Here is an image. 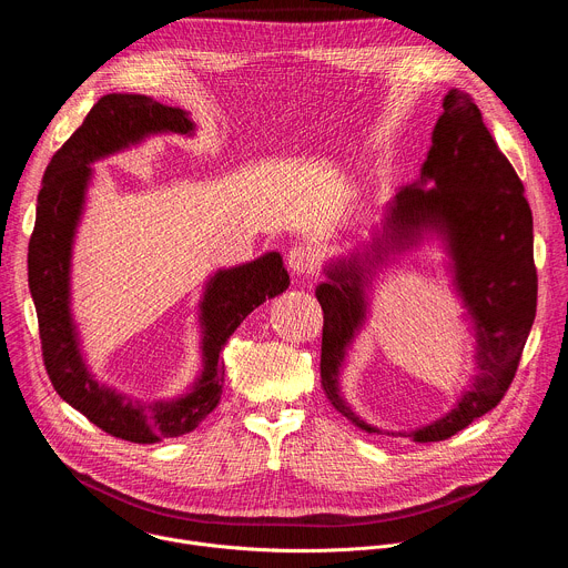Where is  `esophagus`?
<instances>
[{
    "label": "esophagus",
    "instance_id": "obj_1",
    "mask_svg": "<svg viewBox=\"0 0 568 568\" xmlns=\"http://www.w3.org/2000/svg\"><path fill=\"white\" fill-rule=\"evenodd\" d=\"M287 265L296 276H314L318 270V254L307 245H296L287 254Z\"/></svg>",
    "mask_w": 568,
    "mask_h": 568
}]
</instances>
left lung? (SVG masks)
<instances>
[{"instance_id":"1","label":"left lung","mask_w":568,"mask_h":568,"mask_svg":"<svg viewBox=\"0 0 568 568\" xmlns=\"http://www.w3.org/2000/svg\"><path fill=\"white\" fill-rule=\"evenodd\" d=\"M443 110L420 180L397 191L386 231L373 245V261L382 263L384 256L412 247L425 229L443 231L458 290L476 321L480 375L452 414L409 434L416 443L452 438L497 407L515 379L537 312L532 213L524 184L469 94L449 90ZM364 272L353 258L333 265L331 281L316 287L323 310L321 386L346 420L362 432L382 434L351 412L337 382L346 346L364 321Z\"/></svg>"}]
</instances>
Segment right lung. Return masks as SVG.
<instances>
[{"mask_svg": "<svg viewBox=\"0 0 568 568\" xmlns=\"http://www.w3.org/2000/svg\"><path fill=\"white\" fill-rule=\"evenodd\" d=\"M191 130L193 123L182 110L161 105L150 97H103L51 156L29 240V287L38 312L44 368L55 393L105 434L141 445L184 436L217 407L224 384V362L220 359L224 344L254 307L290 287V276L276 252L222 270L211 278L202 298L204 368L182 397L139 402L99 384L88 371L69 314V258L92 175L90 164L148 134H189Z\"/></svg>", "mask_w": 568, "mask_h": 568, "instance_id": "1", "label": "right lung"}]
</instances>
